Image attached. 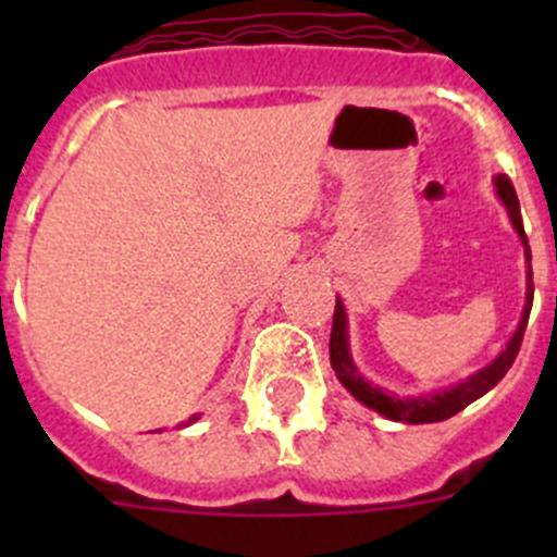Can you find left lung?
I'll return each instance as SVG.
<instances>
[{
  "label": "left lung",
  "mask_w": 557,
  "mask_h": 557,
  "mask_svg": "<svg viewBox=\"0 0 557 557\" xmlns=\"http://www.w3.org/2000/svg\"><path fill=\"white\" fill-rule=\"evenodd\" d=\"M493 185H496L498 199L504 201L509 212V221H512L515 232L522 239V247H525V261H528V288H525V307H522V318L518 323V331L512 334V339L507 342L502 352H498L496 361L487 363L485 369H480L476 374L466 377L463 383L445 387V391L436 393H425V396H396V393H387L383 387L372 385L369 380L361 377L358 367L352 363L350 356V345H347V312L345 305L336 296V310H334V325H331V367H334L336 377L339 383L352 393L361 404H367L369 409L380 412L387 420H396V423H440V420L453 418L458 414L460 409L469 407L471 401H476L480 396H485L491 387H496L502 383L504 374L512 369L515 358H518L520 345H522V334H525L528 325V314H531V305H533V272H531V247H528V237L525 228H522V218H520V201L518 194H515V185L509 183L507 174H498L493 177Z\"/></svg>",
  "instance_id": "1"
}]
</instances>
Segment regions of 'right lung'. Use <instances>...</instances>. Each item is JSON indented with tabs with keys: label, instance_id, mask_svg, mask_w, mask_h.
<instances>
[{
	"label": "right lung",
	"instance_id": "1",
	"mask_svg": "<svg viewBox=\"0 0 557 557\" xmlns=\"http://www.w3.org/2000/svg\"><path fill=\"white\" fill-rule=\"evenodd\" d=\"M194 420H196V414H194V418H190V420H188V423H194Z\"/></svg>",
	"mask_w": 557,
	"mask_h": 557
}]
</instances>
